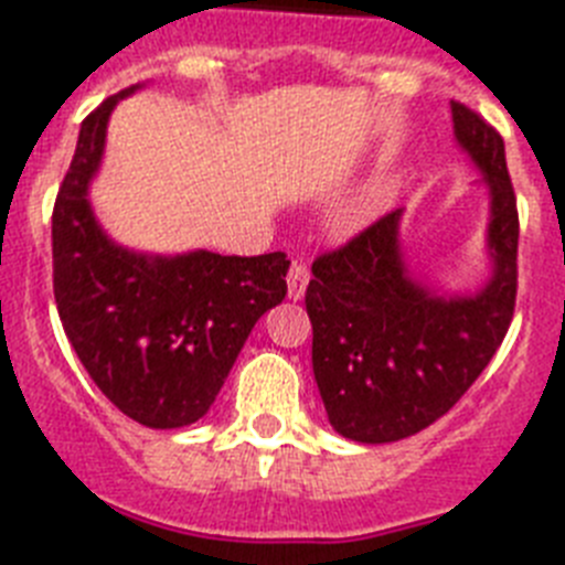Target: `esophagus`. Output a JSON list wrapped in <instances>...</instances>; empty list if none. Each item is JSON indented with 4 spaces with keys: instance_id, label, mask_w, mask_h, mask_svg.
Returning a JSON list of instances; mask_svg holds the SVG:
<instances>
[{
    "instance_id": "1",
    "label": "esophagus",
    "mask_w": 565,
    "mask_h": 565,
    "mask_svg": "<svg viewBox=\"0 0 565 565\" xmlns=\"http://www.w3.org/2000/svg\"><path fill=\"white\" fill-rule=\"evenodd\" d=\"M309 279H311L309 268H306L302 263H294L291 268H288V277H286L288 297H291V300H302V294H306V288H309Z\"/></svg>"
}]
</instances>
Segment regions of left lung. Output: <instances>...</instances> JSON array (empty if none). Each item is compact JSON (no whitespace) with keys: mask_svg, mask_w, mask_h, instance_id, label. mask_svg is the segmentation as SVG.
Here are the masks:
<instances>
[{"mask_svg":"<svg viewBox=\"0 0 565 565\" xmlns=\"http://www.w3.org/2000/svg\"><path fill=\"white\" fill-rule=\"evenodd\" d=\"M454 129L491 188L493 277L482 291L445 300L413 282L398 250L401 210L311 263L317 390L334 430L352 441L384 445L439 422L491 363L514 317L520 216L505 143L456 100Z\"/></svg>","mask_w":565,"mask_h":565,"instance_id":"obj_1","label":"left lung"}]
</instances>
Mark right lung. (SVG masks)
<instances>
[{"label": "right lung", "instance_id": "add662e5", "mask_svg": "<svg viewBox=\"0 0 565 565\" xmlns=\"http://www.w3.org/2000/svg\"><path fill=\"white\" fill-rule=\"evenodd\" d=\"M106 97L81 126L51 216L54 300L74 352L97 390L132 422L172 430L216 401L259 317L282 302L288 259L143 256L106 239L88 207V181L104 156Z\"/></svg>", "mask_w": 565, "mask_h": 565}]
</instances>
